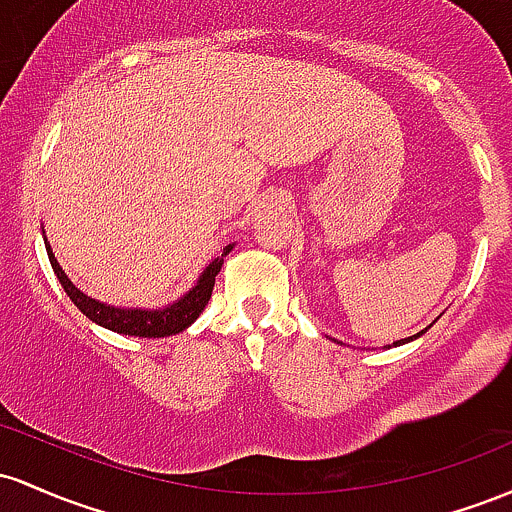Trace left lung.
<instances>
[{"label":"left lung","instance_id":"1","mask_svg":"<svg viewBox=\"0 0 512 512\" xmlns=\"http://www.w3.org/2000/svg\"><path fill=\"white\" fill-rule=\"evenodd\" d=\"M423 333L426 331H421V333H416V336H409V338H401V341H396L394 346H401V343H409V341H413V338H418V336H423Z\"/></svg>","mask_w":512,"mask_h":512}]
</instances>
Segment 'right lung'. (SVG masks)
Returning a JSON list of instances; mask_svg holds the SVG:
<instances>
[{
    "instance_id": "obj_1",
    "label": "right lung",
    "mask_w": 512,
    "mask_h": 512,
    "mask_svg": "<svg viewBox=\"0 0 512 512\" xmlns=\"http://www.w3.org/2000/svg\"><path fill=\"white\" fill-rule=\"evenodd\" d=\"M48 249V258L50 266L60 280V285L65 287V292L70 295V300L82 309V314H86L91 321L96 324L106 326V329L116 331V333H125V336H142V338H162V336H171V333H179L183 329L193 324L198 319V314L203 312L205 304H208L212 287H215V275L220 273L222 263H225V256L232 251V244L222 249V254L205 268L203 275H200L198 285L188 292L186 297H181L179 302L169 304L164 309H118L111 307V304H103L86 297L84 292H79L77 287L72 285V280L67 278L65 271L60 268L57 258L50 251V246L45 244Z\"/></svg>"
}]
</instances>
